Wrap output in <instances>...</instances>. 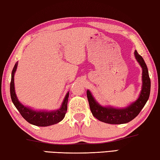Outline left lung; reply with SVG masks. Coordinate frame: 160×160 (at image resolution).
I'll return each mask as SVG.
<instances>
[{"mask_svg":"<svg viewBox=\"0 0 160 160\" xmlns=\"http://www.w3.org/2000/svg\"><path fill=\"white\" fill-rule=\"evenodd\" d=\"M134 55L137 62L142 68V87L138 98L135 102L125 108H116L111 106L103 107L96 102L91 92L89 90L87 91L90 109L93 115L98 120L113 125L128 123L138 116L147 102L151 90V81L148 68L143 58L138 54L137 51H135Z\"/></svg>","mask_w":160,"mask_h":160,"instance_id":"8db88e82","label":"left lung"}]
</instances>
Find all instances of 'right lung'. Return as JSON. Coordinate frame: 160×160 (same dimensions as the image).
<instances>
[{
    "mask_svg": "<svg viewBox=\"0 0 160 160\" xmlns=\"http://www.w3.org/2000/svg\"><path fill=\"white\" fill-rule=\"evenodd\" d=\"M17 65L18 62L15 64L12 72L10 93L12 102L19 113L21 114V115L29 123L36 126H40V127H46V126L55 125L61 122L64 118L65 114L67 112L69 92H67L60 108L57 110H53V111L38 110H38H34L30 107H26L19 102L15 92L14 75L17 71Z\"/></svg>",
    "mask_w": 160,
    "mask_h": 160,
    "instance_id": "add662e5",
    "label": "right lung"
}]
</instances>
